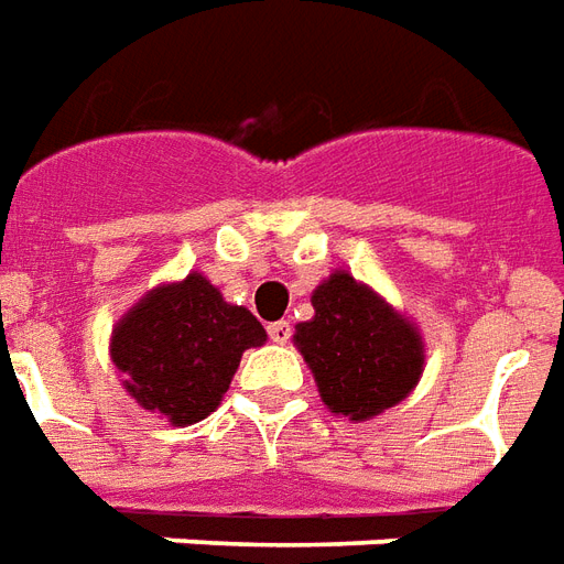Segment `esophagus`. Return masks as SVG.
<instances>
[{
    "instance_id": "1",
    "label": "esophagus",
    "mask_w": 564,
    "mask_h": 564,
    "mask_svg": "<svg viewBox=\"0 0 564 564\" xmlns=\"http://www.w3.org/2000/svg\"><path fill=\"white\" fill-rule=\"evenodd\" d=\"M267 336H270V339H273L276 345H285L288 339H291V324L288 322L267 324Z\"/></svg>"
}]
</instances>
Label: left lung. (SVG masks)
I'll return each mask as SVG.
<instances>
[{
  "label": "left lung",
  "mask_w": 564,
  "mask_h": 564,
  "mask_svg": "<svg viewBox=\"0 0 564 564\" xmlns=\"http://www.w3.org/2000/svg\"><path fill=\"white\" fill-rule=\"evenodd\" d=\"M315 318L297 324L294 343L315 372L324 405L367 421L405 400L423 372L412 324L348 273H333L312 294Z\"/></svg>",
  "instance_id": "1"
}]
</instances>
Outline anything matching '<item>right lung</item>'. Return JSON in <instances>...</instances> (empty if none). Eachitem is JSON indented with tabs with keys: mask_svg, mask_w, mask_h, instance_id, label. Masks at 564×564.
<instances>
[{
	"mask_svg": "<svg viewBox=\"0 0 564 564\" xmlns=\"http://www.w3.org/2000/svg\"><path fill=\"white\" fill-rule=\"evenodd\" d=\"M264 339L252 312L225 303L219 288L192 273L155 288L117 324L110 357L147 412L188 426L219 405L242 351Z\"/></svg>",
	"mask_w": 564,
	"mask_h": 564,
	"instance_id": "1",
	"label": "right lung"
}]
</instances>
